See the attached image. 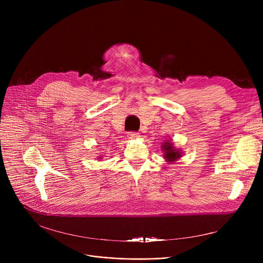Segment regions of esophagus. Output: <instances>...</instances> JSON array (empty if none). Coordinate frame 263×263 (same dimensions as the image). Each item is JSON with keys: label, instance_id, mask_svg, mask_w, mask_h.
Listing matches in <instances>:
<instances>
[{"label": "esophagus", "instance_id": "34e87169", "mask_svg": "<svg viewBox=\"0 0 263 263\" xmlns=\"http://www.w3.org/2000/svg\"><path fill=\"white\" fill-rule=\"evenodd\" d=\"M128 137L131 140H137L140 137V134L136 133V132H129L128 133Z\"/></svg>", "mask_w": 263, "mask_h": 263}]
</instances>
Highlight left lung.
I'll return each mask as SVG.
<instances>
[{"instance_id":"obj_1","label":"left lung","mask_w":263,"mask_h":263,"mask_svg":"<svg viewBox=\"0 0 263 263\" xmlns=\"http://www.w3.org/2000/svg\"><path fill=\"white\" fill-rule=\"evenodd\" d=\"M161 149L163 151V158L167 163H174L178 161L183 155L181 149L176 148L172 140H166L161 145Z\"/></svg>"}]
</instances>
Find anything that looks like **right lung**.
Returning <instances> with one entry per match:
<instances>
[{"instance_id": "obj_1", "label": "right lung", "mask_w": 263, "mask_h": 263, "mask_svg": "<svg viewBox=\"0 0 263 263\" xmlns=\"http://www.w3.org/2000/svg\"><path fill=\"white\" fill-rule=\"evenodd\" d=\"M101 159H102V158H101V156H100V157L98 158V160H101Z\"/></svg>"}]
</instances>
